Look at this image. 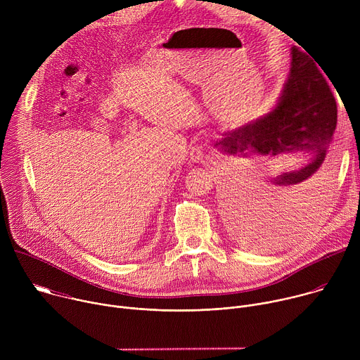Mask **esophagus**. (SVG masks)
Listing matches in <instances>:
<instances>
[{"instance_id":"obj_1","label":"esophagus","mask_w":360,"mask_h":360,"mask_svg":"<svg viewBox=\"0 0 360 360\" xmlns=\"http://www.w3.org/2000/svg\"><path fill=\"white\" fill-rule=\"evenodd\" d=\"M189 157L193 162H202L205 158H207V149H205L203 146L200 145H195L192 149H191V153Z\"/></svg>"}]
</instances>
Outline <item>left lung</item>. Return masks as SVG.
<instances>
[{"label": "left lung", "mask_w": 360, "mask_h": 360, "mask_svg": "<svg viewBox=\"0 0 360 360\" xmlns=\"http://www.w3.org/2000/svg\"><path fill=\"white\" fill-rule=\"evenodd\" d=\"M306 53L295 46L290 49V74L276 107L255 122L226 132L215 143L231 155L245 158L256 155L266 162H274L279 157L293 155L296 152L307 153L309 157V162L304 167L272 178L271 185L253 184L250 188L240 185L229 188L226 192V203L233 224L243 238L255 246L272 243L269 232L259 222L261 214L258 212L261 205L269 203V198L271 200L279 198L281 202V198L283 200L318 196L314 192L316 191L315 187L319 188L318 172L326 158L328 146L336 128L335 96L316 65L318 61L315 63L311 54ZM311 214L304 207L293 208L290 205V210H286L285 215H279V221H276L281 232L276 233L279 236L299 233L309 224Z\"/></svg>", "instance_id": "1"}]
</instances>
